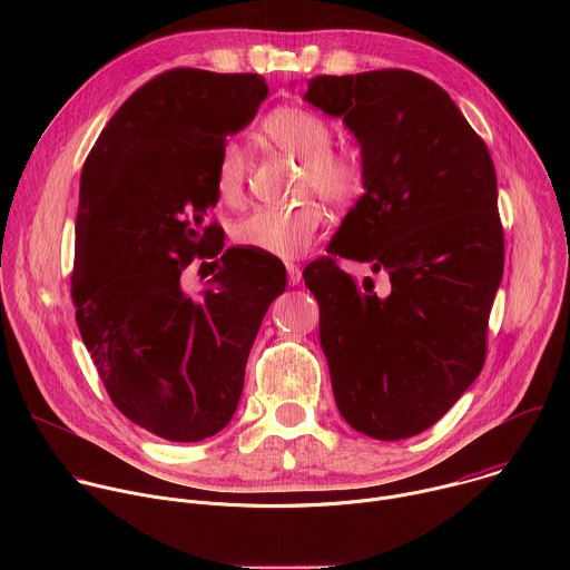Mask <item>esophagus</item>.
Here are the masks:
<instances>
[{
	"mask_svg": "<svg viewBox=\"0 0 570 570\" xmlns=\"http://www.w3.org/2000/svg\"><path fill=\"white\" fill-rule=\"evenodd\" d=\"M286 273H288V284H291V286H297V284L302 282V271H299V266L286 264Z\"/></svg>",
	"mask_w": 570,
	"mask_h": 570,
	"instance_id": "1",
	"label": "esophagus"
}]
</instances>
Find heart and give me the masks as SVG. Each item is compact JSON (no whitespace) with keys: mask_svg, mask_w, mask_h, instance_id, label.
Here are the masks:
<instances>
[{"mask_svg":"<svg viewBox=\"0 0 570 570\" xmlns=\"http://www.w3.org/2000/svg\"><path fill=\"white\" fill-rule=\"evenodd\" d=\"M262 132L268 141L288 150L302 159V191H313L330 205H350L356 200L365 185L361 159L350 153L334 148L336 130L330 119L304 106H282L266 115ZM248 178V153L240 144H223L216 169L214 187L223 203H238ZM322 212L311 205H297L291 209L259 207L232 227L236 246L250 253L297 259L304 255L320 232Z\"/></svg>","mask_w":570,"mask_h":570,"instance_id":"1","label":"heart"}]
</instances>
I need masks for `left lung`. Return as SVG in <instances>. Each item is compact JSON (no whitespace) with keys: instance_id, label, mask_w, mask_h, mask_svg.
<instances>
[{"instance_id":"8db88e82","label":"left lung","mask_w":570,"mask_h":570,"mask_svg":"<svg viewBox=\"0 0 570 570\" xmlns=\"http://www.w3.org/2000/svg\"><path fill=\"white\" fill-rule=\"evenodd\" d=\"M304 99L363 148L365 194L304 268L338 411L374 440L413 438L484 365L505 259L494 161L453 99L409 69L313 76ZM341 256L385 269L389 295Z\"/></svg>"}]
</instances>
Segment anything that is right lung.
<instances>
[{
	"mask_svg": "<svg viewBox=\"0 0 570 570\" xmlns=\"http://www.w3.org/2000/svg\"><path fill=\"white\" fill-rule=\"evenodd\" d=\"M268 97L259 73L161 71L112 115L80 174L71 302L99 376L130 422L171 442L232 420L279 262L223 250L216 159ZM212 258L215 288L184 295L179 275Z\"/></svg>",
	"mask_w": 570,
	"mask_h": 570,
	"instance_id": "obj_1",
	"label": "right lung"
}]
</instances>
